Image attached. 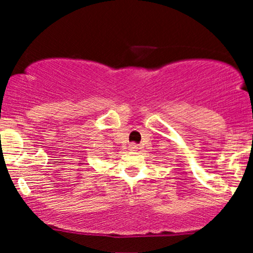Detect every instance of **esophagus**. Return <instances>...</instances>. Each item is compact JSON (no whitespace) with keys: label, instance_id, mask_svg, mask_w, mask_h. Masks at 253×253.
Listing matches in <instances>:
<instances>
[{"label":"esophagus","instance_id":"1","mask_svg":"<svg viewBox=\"0 0 253 253\" xmlns=\"http://www.w3.org/2000/svg\"><path fill=\"white\" fill-rule=\"evenodd\" d=\"M129 150H130V151H136V150H138V145L134 144V143L130 144V145H129Z\"/></svg>","mask_w":253,"mask_h":253}]
</instances>
